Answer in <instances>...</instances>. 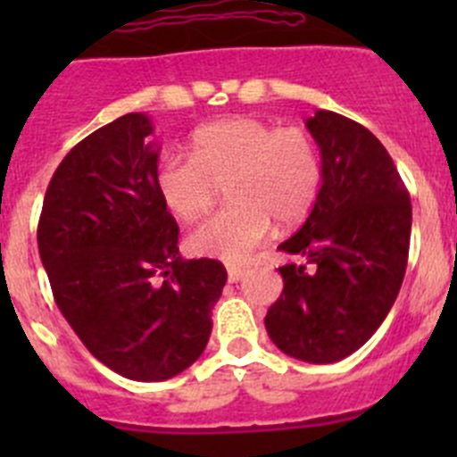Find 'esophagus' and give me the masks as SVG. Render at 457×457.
I'll return each mask as SVG.
<instances>
[{"label":"esophagus","instance_id":"obj_1","mask_svg":"<svg viewBox=\"0 0 457 457\" xmlns=\"http://www.w3.org/2000/svg\"><path fill=\"white\" fill-rule=\"evenodd\" d=\"M245 274H247V267L228 265V278H229V283H238V280H241Z\"/></svg>","mask_w":457,"mask_h":457}]
</instances>
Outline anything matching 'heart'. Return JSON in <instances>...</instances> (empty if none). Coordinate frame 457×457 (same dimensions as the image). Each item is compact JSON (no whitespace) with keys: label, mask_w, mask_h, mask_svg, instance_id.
Instances as JSON below:
<instances>
[{"label":"heart","mask_w":457,"mask_h":457,"mask_svg":"<svg viewBox=\"0 0 457 457\" xmlns=\"http://www.w3.org/2000/svg\"><path fill=\"white\" fill-rule=\"evenodd\" d=\"M190 154H165L156 192L177 219H201L219 186L228 205L187 237L196 256L243 262L265 241L271 220L294 225L314 207L320 152L303 128H276L256 117H228L199 128Z\"/></svg>","instance_id":"heart-1"}]
</instances>
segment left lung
Instances as JSON below:
<instances>
[{
    "mask_svg": "<svg viewBox=\"0 0 457 457\" xmlns=\"http://www.w3.org/2000/svg\"><path fill=\"white\" fill-rule=\"evenodd\" d=\"M307 130L320 147L322 186L303 228L278 250L283 294L267 310L271 343L327 365L361 349L403 285L411 201L389 152L361 123L318 110Z\"/></svg>",
    "mask_w": 457,
    "mask_h": 457,
    "instance_id": "obj_1",
    "label": "left lung"
}]
</instances>
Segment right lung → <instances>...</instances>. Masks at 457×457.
Here are the masks:
<instances>
[{
    "label": "right lung",
    "instance_id": "add662e5",
    "mask_svg": "<svg viewBox=\"0 0 457 457\" xmlns=\"http://www.w3.org/2000/svg\"><path fill=\"white\" fill-rule=\"evenodd\" d=\"M147 114L114 119L54 170L37 245L57 307L87 352L139 382L186 371L205 349L228 271L179 254V225L156 192Z\"/></svg>",
    "mask_w": 457,
    "mask_h": 457
}]
</instances>
